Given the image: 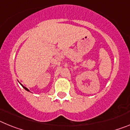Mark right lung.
Returning <instances> with one entry per match:
<instances>
[{"mask_svg":"<svg viewBox=\"0 0 130 130\" xmlns=\"http://www.w3.org/2000/svg\"><path fill=\"white\" fill-rule=\"evenodd\" d=\"M21 84V83H20ZM21 86H22V87H23V88H25V90H26V91H28V92H30V90H28V88H26V87H24V86L23 85H22V84H21Z\"/></svg>","mask_w":130,"mask_h":130,"instance_id":"right-lung-1","label":"right lung"}]
</instances>
